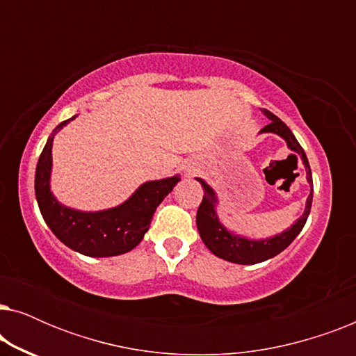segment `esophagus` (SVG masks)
<instances>
[{
	"instance_id": "34e87169",
	"label": "esophagus",
	"mask_w": 356,
	"mask_h": 356,
	"mask_svg": "<svg viewBox=\"0 0 356 356\" xmlns=\"http://www.w3.org/2000/svg\"><path fill=\"white\" fill-rule=\"evenodd\" d=\"M196 172H197V167L194 163H188V165H184V167H183L184 177H193V175Z\"/></svg>"
}]
</instances>
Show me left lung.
I'll return each mask as SVG.
<instances>
[{"label": "left lung", "mask_w": 356, "mask_h": 356, "mask_svg": "<svg viewBox=\"0 0 356 356\" xmlns=\"http://www.w3.org/2000/svg\"><path fill=\"white\" fill-rule=\"evenodd\" d=\"M267 118L270 120V123L264 126L259 131V134H277L286 143L291 152L298 154L301 162H303L306 168V181L309 184V196L306 197L305 211L298 217L293 225H290L286 230L277 233L274 236L267 238H250L240 233L230 230V228L223 225V222L218 217V196L211 184L206 179L196 178L204 189V197L201 206L197 209L196 216V225L197 232L201 235V240L204 245L207 246V250L220 257L223 261L233 262V264H243V266H251L257 264V262H264L270 257L280 254L286 246H290V243L300 235V232L303 230L306 220H308L311 204H313V175H311L309 162L306 159V154L303 147H301L298 140L291 133L289 126H286L280 118H277L274 113H270L269 110H262Z\"/></svg>", "instance_id": "1"}]
</instances>
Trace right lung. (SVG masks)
<instances>
[{"label":"right lung","mask_w":356,"mask_h":356,"mask_svg":"<svg viewBox=\"0 0 356 356\" xmlns=\"http://www.w3.org/2000/svg\"><path fill=\"white\" fill-rule=\"evenodd\" d=\"M76 116L63 121L48 136L35 170V197L48 228L63 245L89 257H111L129 252L143 241L154 212L173 191L179 175L145 181L115 207L79 211L61 204L51 193L53 139Z\"/></svg>","instance_id":"right-lung-1"}]
</instances>
